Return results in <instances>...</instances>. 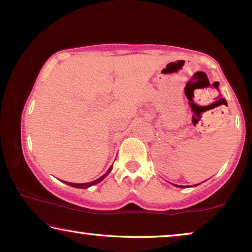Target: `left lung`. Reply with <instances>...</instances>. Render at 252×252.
<instances>
[{
    "mask_svg": "<svg viewBox=\"0 0 252 252\" xmlns=\"http://www.w3.org/2000/svg\"><path fill=\"white\" fill-rule=\"evenodd\" d=\"M180 187H181V186H180Z\"/></svg>",
    "mask_w": 252,
    "mask_h": 252,
    "instance_id": "obj_1",
    "label": "left lung"
}]
</instances>
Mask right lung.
I'll list each match as a JSON object with an SVG mask.
<instances>
[{"instance_id":"1","label":"right lung","mask_w":252,"mask_h":252,"mask_svg":"<svg viewBox=\"0 0 252 252\" xmlns=\"http://www.w3.org/2000/svg\"><path fill=\"white\" fill-rule=\"evenodd\" d=\"M110 171H111V168L108 170V171H106L105 174H103V176L100 177L99 179H96V180H94V181H92V182H88V183H72V182H65V183H66V185H69V186H71V187H74V188H81V189H87V188H89V187L94 186V185H96V183L101 182L106 176H108Z\"/></svg>"}]
</instances>
